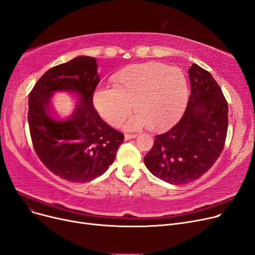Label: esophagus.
Returning <instances> with one entry per match:
<instances>
[{
  "instance_id": "1",
  "label": "esophagus",
  "mask_w": 255,
  "mask_h": 255,
  "mask_svg": "<svg viewBox=\"0 0 255 255\" xmlns=\"http://www.w3.org/2000/svg\"><path fill=\"white\" fill-rule=\"evenodd\" d=\"M137 136V134H130V133H126L125 134V139L128 140V139H132V138H135Z\"/></svg>"
}]
</instances>
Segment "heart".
<instances>
[{
  "mask_svg": "<svg viewBox=\"0 0 255 255\" xmlns=\"http://www.w3.org/2000/svg\"><path fill=\"white\" fill-rule=\"evenodd\" d=\"M114 88H98L94 105L107 123L119 126L137 113L130 127L146 125L151 131H162L181 117L189 96L183 72L175 66L150 61L122 69L112 78Z\"/></svg>",
  "mask_w": 255,
  "mask_h": 255,
  "instance_id": "heart-1",
  "label": "heart"
}]
</instances>
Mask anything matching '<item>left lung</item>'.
I'll return each mask as SVG.
<instances>
[{
    "instance_id": "left-lung-1",
    "label": "left lung",
    "mask_w": 255,
    "mask_h": 255,
    "mask_svg": "<svg viewBox=\"0 0 255 255\" xmlns=\"http://www.w3.org/2000/svg\"><path fill=\"white\" fill-rule=\"evenodd\" d=\"M191 95L185 112L173 128L154 138L143 157L148 170L172 184H185L205 174L225 146L228 128L226 99L209 72L189 69Z\"/></svg>"
}]
</instances>
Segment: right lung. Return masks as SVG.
<instances>
[{"label":"right lung","instance_id":"1","mask_svg":"<svg viewBox=\"0 0 255 255\" xmlns=\"http://www.w3.org/2000/svg\"><path fill=\"white\" fill-rule=\"evenodd\" d=\"M94 57L79 56L43 74L29 95L28 123L37 156L55 175L87 182L104 174L116 158L124 134L110 127L93 105L100 81ZM77 96L74 113L55 115L48 100L54 92Z\"/></svg>","mask_w":255,"mask_h":255}]
</instances>
